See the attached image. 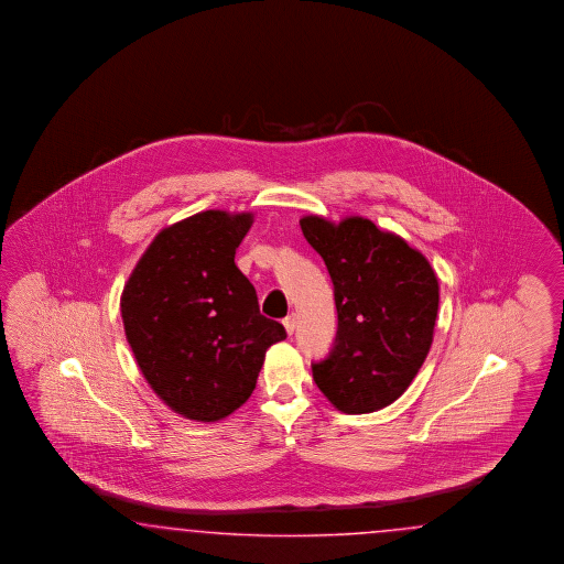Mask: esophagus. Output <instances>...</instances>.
<instances>
[{
    "label": "esophagus",
    "instance_id": "obj_1",
    "mask_svg": "<svg viewBox=\"0 0 564 564\" xmlns=\"http://www.w3.org/2000/svg\"><path fill=\"white\" fill-rule=\"evenodd\" d=\"M295 325H297V321H295V314H290L288 318H283V326H285L288 335H293V330H295Z\"/></svg>",
    "mask_w": 564,
    "mask_h": 564
}]
</instances>
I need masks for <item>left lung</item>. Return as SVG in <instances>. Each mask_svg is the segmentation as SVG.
<instances>
[{
	"label": "left lung",
	"mask_w": 564,
	"mask_h": 564,
	"mask_svg": "<svg viewBox=\"0 0 564 564\" xmlns=\"http://www.w3.org/2000/svg\"><path fill=\"white\" fill-rule=\"evenodd\" d=\"M335 288L337 337L312 364L326 399L345 413L391 405L422 368L438 314V279L426 257L364 217L300 219Z\"/></svg>",
	"instance_id": "1"
}]
</instances>
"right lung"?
<instances>
[{
    "instance_id": "obj_1",
    "label": "right lung",
    "mask_w": 564,
    "mask_h": 564,
    "mask_svg": "<svg viewBox=\"0 0 564 564\" xmlns=\"http://www.w3.org/2000/svg\"><path fill=\"white\" fill-rule=\"evenodd\" d=\"M252 213L205 210L165 227L121 293V321L156 397L196 422L248 401L267 349L288 337L236 267Z\"/></svg>"
}]
</instances>
